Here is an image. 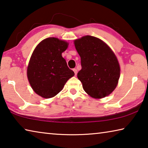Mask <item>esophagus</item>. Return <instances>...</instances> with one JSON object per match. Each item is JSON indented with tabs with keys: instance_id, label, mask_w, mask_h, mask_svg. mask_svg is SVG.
Listing matches in <instances>:
<instances>
[{
	"instance_id": "esophagus-1",
	"label": "esophagus",
	"mask_w": 148,
	"mask_h": 148,
	"mask_svg": "<svg viewBox=\"0 0 148 148\" xmlns=\"http://www.w3.org/2000/svg\"><path fill=\"white\" fill-rule=\"evenodd\" d=\"M73 71L74 72V74H75V75H76V74H77V69H73Z\"/></svg>"
}]
</instances>
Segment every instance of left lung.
I'll return each mask as SVG.
<instances>
[{
    "label": "left lung",
    "mask_w": 148,
    "mask_h": 148,
    "mask_svg": "<svg viewBox=\"0 0 148 148\" xmlns=\"http://www.w3.org/2000/svg\"><path fill=\"white\" fill-rule=\"evenodd\" d=\"M74 45L82 65L77 76L84 91L95 99L112 93L120 77L119 64L113 51L101 39L89 35L75 40Z\"/></svg>",
    "instance_id": "8db88e82"
}]
</instances>
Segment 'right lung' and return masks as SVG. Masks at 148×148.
I'll use <instances>...</instances> for the list:
<instances>
[{
	"label": "right lung",
	"mask_w": 148,
	"mask_h": 148,
	"mask_svg": "<svg viewBox=\"0 0 148 148\" xmlns=\"http://www.w3.org/2000/svg\"><path fill=\"white\" fill-rule=\"evenodd\" d=\"M68 46V42L50 37L40 42L34 49L27 74L32 89L39 96L45 99L55 97L74 76L62 57Z\"/></svg>",
	"instance_id": "add662e5"
}]
</instances>
